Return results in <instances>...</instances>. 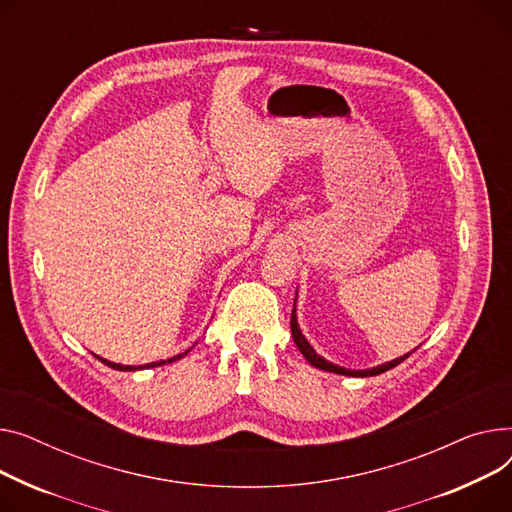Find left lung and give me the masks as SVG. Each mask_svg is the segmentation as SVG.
<instances>
[{
  "label": "left lung",
  "mask_w": 512,
  "mask_h": 512,
  "mask_svg": "<svg viewBox=\"0 0 512 512\" xmlns=\"http://www.w3.org/2000/svg\"><path fill=\"white\" fill-rule=\"evenodd\" d=\"M291 335H293V341H295L297 349L302 351V355L308 359V362H310L314 368H320V370H326V372H333V374H343V376H362V378H366V376H378V374H382V372H386V370H390V368L399 366L405 357H409V353H407V355H403V357L393 359V362H386V364L376 366V368H370V370H347V368H341V366H337V364H333V362H326V359L320 357V355L314 351V347L306 341V337L302 335V330H299V326H297V316H295V302H293V312H291Z\"/></svg>",
  "instance_id": "obj_1"
}]
</instances>
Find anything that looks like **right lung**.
Listing matches in <instances>:
<instances>
[{
    "label": "right lung",
    "instance_id": "1",
    "mask_svg": "<svg viewBox=\"0 0 512 512\" xmlns=\"http://www.w3.org/2000/svg\"><path fill=\"white\" fill-rule=\"evenodd\" d=\"M192 349V347H190ZM188 349V351H190ZM188 351L186 353H179V355H173V357H169V359H161V362H153V364H146V366H122V364H113V362H107V359H103V357H99V362H103L105 366H109V368H113V370H119V372H134V370H144V368H157V366H165V364H171V362H177V359H182L184 355H188Z\"/></svg>",
    "mask_w": 512,
    "mask_h": 512
}]
</instances>
